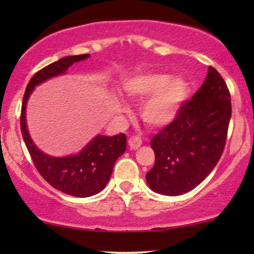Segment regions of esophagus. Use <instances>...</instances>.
I'll return each instance as SVG.
<instances>
[{
  "instance_id": "esophagus-1",
  "label": "esophagus",
  "mask_w": 254,
  "mask_h": 254,
  "mask_svg": "<svg viewBox=\"0 0 254 254\" xmlns=\"http://www.w3.org/2000/svg\"><path fill=\"white\" fill-rule=\"evenodd\" d=\"M127 143H129L131 149H137L138 147H141L142 139L141 137L138 136H131L129 139H127Z\"/></svg>"
}]
</instances>
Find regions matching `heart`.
Returning <instances> with one entry per match:
<instances>
[{
  "label": "heart",
  "mask_w": 254,
  "mask_h": 254,
  "mask_svg": "<svg viewBox=\"0 0 254 254\" xmlns=\"http://www.w3.org/2000/svg\"><path fill=\"white\" fill-rule=\"evenodd\" d=\"M124 90L133 99H145L141 117L154 127L168 125L177 116L190 95L191 87L184 77H171L162 72H147L127 80Z\"/></svg>",
  "instance_id": "b5f03b06"
}]
</instances>
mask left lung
<instances>
[{"mask_svg": "<svg viewBox=\"0 0 254 254\" xmlns=\"http://www.w3.org/2000/svg\"><path fill=\"white\" fill-rule=\"evenodd\" d=\"M232 104L223 77L209 66L202 87L186 100L179 115L151 138L155 165L145 174L153 191L177 196L196 188L222 155Z\"/></svg>", "mask_w": 254, "mask_h": 254, "instance_id": "left-lung-1", "label": "left lung"}]
</instances>
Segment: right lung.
Instances as JSON below:
<instances>
[{
  "label": "right lung",
  "mask_w": 254,
  "mask_h": 254,
  "mask_svg": "<svg viewBox=\"0 0 254 254\" xmlns=\"http://www.w3.org/2000/svg\"><path fill=\"white\" fill-rule=\"evenodd\" d=\"M88 54L68 56L58 60L33 75L26 87L22 100L20 127L28 153L37 171L52 188L74 197H89L97 194L109 183L113 166L127 149V136L124 133L109 137L99 135L77 155L54 157L44 154L32 142L26 129V103L37 84L48 78L64 74L75 62L83 61Z\"/></svg>",
  "instance_id": "right-lung-1"
}]
</instances>
